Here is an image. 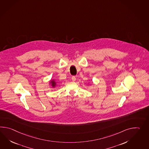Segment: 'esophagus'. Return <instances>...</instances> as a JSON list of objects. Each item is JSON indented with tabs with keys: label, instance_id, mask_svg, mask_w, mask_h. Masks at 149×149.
<instances>
[{
	"label": "esophagus",
	"instance_id": "34e87169",
	"mask_svg": "<svg viewBox=\"0 0 149 149\" xmlns=\"http://www.w3.org/2000/svg\"><path fill=\"white\" fill-rule=\"evenodd\" d=\"M72 81H75V80H76V77H75V76H72Z\"/></svg>",
	"mask_w": 149,
	"mask_h": 149
}]
</instances>
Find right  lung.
<instances>
[{"label":"right lung","instance_id":"right-lung-1","mask_svg":"<svg viewBox=\"0 0 149 149\" xmlns=\"http://www.w3.org/2000/svg\"><path fill=\"white\" fill-rule=\"evenodd\" d=\"M51 82L52 83V86H56V83H55L54 81H51Z\"/></svg>","mask_w":149,"mask_h":149}]
</instances>
